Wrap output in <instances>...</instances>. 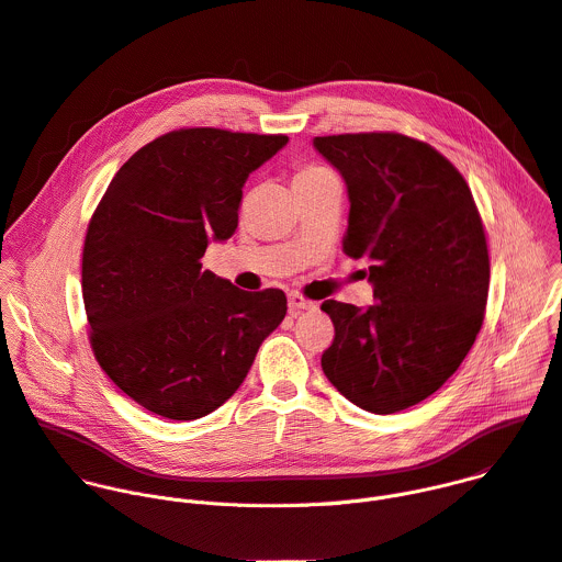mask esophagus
Masks as SVG:
<instances>
[{"label": "esophagus", "instance_id": "obj_1", "mask_svg": "<svg viewBox=\"0 0 562 562\" xmlns=\"http://www.w3.org/2000/svg\"><path fill=\"white\" fill-rule=\"evenodd\" d=\"M289 308L295 313V311H308V308H315V302L306 300L304 295L300 293H289Z\"/></svg>", "mask_w": 562, "mask_h": 562}]
</instances>
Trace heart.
Segmentation results:
<instances>
[{
  "instance_id": "obj_1",
  "label": "heart",
  "mask_w": 562,
  "mask_h": 562,
  "mask_svg": "<svg viewBox=\"0 0 562 562\" xmlns=\"http://www.w3.org/2000/svg\"><path fill=\"white\" fill-rule=\"evenodd\" d=\"M327 176H334V173L329 169H325V167H319V165H300L295 169V173H293V187L311 184V182H317V180H323Z\"/></svg>"
}]
</instances>
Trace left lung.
<instances>
[{
    "mask_svg": "<svg viewBox=\"0 0 562 562\" xmlns=\"http://www.w3.org/2000/svg\"><path fill=\"white\" fill-rule=\"evenodd\" d=\"M313 146L342 173V251L369 262L375 304L323 302L336 327L323 371L371 414L409 409L460 367L490 293L485 226L469 184L431 144L403 133H345Z\"/></svg>",
    "mask_w": 562,
    "mask_h": 562,
    "instance_id": "left-lung-1",
    "label": "left lung"
}]
</instances>
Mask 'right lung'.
Listing matches in <instances>:
<instances>
[{
    "label": "right lung",
    "instance_id": "1",
    "mask_svg": "<svg viewBox=\"0 0 562 562\" xmlns=\"http://www.w3.org/2000/svg\"><path fill=\"white\" fill-rule=\"evenodd\" d=\"M286 142L178 128L133 153L102 195L82 254L89 340L144 409L169 420L215 412L284 319V291L237 289L202 271V256L233 235L249 173Z\"/></svg>",
    "mask_w": 562,
    "mask_h": 562
}]
</instances>
